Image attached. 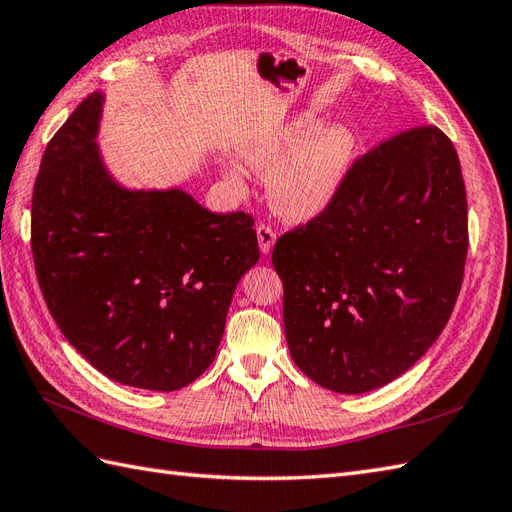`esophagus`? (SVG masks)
I'll return each mask as SVG.
<instances>
[{
	"label": "esophagus",
	"instance_id": "1",
	"mask_svg": "<svg viewBox=\"0 0 512 512\" xmlns=\"http://www.w3.org/2000/svg\"><path fill=\"white\" fill-rule=\"evenodd\" d=\"M257 240H259V251L268 255L272 251L274 242H277V233L270 225H257Z\"/></svg>",
	"mask_w": 512,
	"mask_h": 512
}]
</instances>
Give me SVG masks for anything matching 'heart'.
<instances>
[{"label":"heart","instance_id":"1","mask_svg":"<svg viewBox=\"0 0 512 512\" xmlns=\"http://www.w3.org/2000/svg\"><path fill=\"white\" fill-rule=\"evenodd\" d=\"M307 119L274 121L246 131L242 160L268 175V199L279 216L305 222L320 216L342 190L355 155V140L342 125H326L307 136ZM235 188H244L238 166L227 168Z\"/></svg>","mask_w":512,"mask_h":512}]
</instances>
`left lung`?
Segmentation results:
<instances>
[{"instance_id":"left-lung-1","label":"left lung","mask_w":512,"mask_h":512,"mask_svg":"<svg viewBox=\"0 0 512 512\" xmlns=\"http://www.w3.org/2000/svg\"><path fill=\"white\" fill-rule=\"evenodd\" d=\"M467 246L461 162L439 127L404 129L357 157L337 199L272 251L300 372L337 393L404 374L450 320Z\"/></svg>"}]
</instances>
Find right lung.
<instances>
[{"mask_svg": "<svg viewBox=\"0 0 512 512\" xmlns=\"http://www.w3.org/2000/svg\"><path fill=\"white\" fill-rule=\"evenodd\" d=\"M103 95L49 140L32 194V255L49 313L112 381L175 391L214 361L242 274L251 214H214L181 190H125L95 144Z\"/></svg>", "mask_w": 512, "mask_h": 512, "instance_id": "obj_1", "label": "right lung"}]
</instances>
